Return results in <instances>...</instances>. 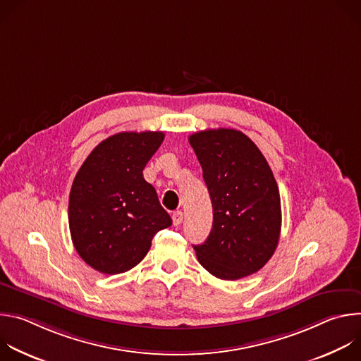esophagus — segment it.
<instances>
[{"label": "esophagus", "mask_w": 361, "mask_h": 361, "mask_svg": "<svg viewBox=\"0 0 361 361\" xmlns=\"http://www.w3.org/2000/svg\"><path fill=\"white\" fill-rule=\"evenodd\" d=\"M183 223V213L181 212H174L173 213V224L180 226Z\"/></svg>", "instance_id": "34e87169"}]
</instances>
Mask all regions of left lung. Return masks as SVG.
I'll list each match as a JSON object with an SVG mask.
<instances>
[{"label":"left lung","instance_id":"left-lung-1","mask_svg":"<svg viewBox=\"0 0 361 361\" xmlns=\"http://www.w3.org/2000/svg\"><path fill=\"white\" fill-rule=\"evenodd\" d=\"M213 204V228L192 245L200 264L221 280L260 269L276 251L281 230L280 192L273 171L245 134L233 128L188 137Z\"/></svg>","mask_w":361,"mask_h":361}]
</instances>
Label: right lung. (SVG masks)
Listing matches in <instances>:
<instances>
[{
	"instance_id": "add662e5",
	"label": "right lung",
	"mask_w": 361,
	"mask_h": 361,
	"mask_svg": "<svg viewBox=\"0 0 361 361\" xmlns=\"http://www.w3.org/2000/svg\"><path fill=\"white\" fill-rule=\"evenodd\" d=\"M164 140L161 131L118 133L101 141L80 167L68 202L73 244L104 274L135 267L151 240L171 226L142 170Z\"/></svg>"
}]
</instances>
